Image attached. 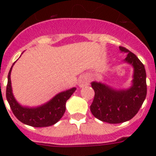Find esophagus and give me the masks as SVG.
I'll list each match as a JSON object with an SVG mask.
<instances>
[{"label":"esophagus","mask_w":156,"mask_h":156,"mask_svg":"<svg viewBox=\"0 0 156 156\" xmlns=\"http://www.w3.org/2000/svg\"><path fill=\"white\" fill-rule=\"evenodd\" d=\"M78 85H79L80 87L87 86V85H89V80L87 79L86 77H84V76L81 77L80 79L79 80V81H78Z\"/></svg>","instance_id":"esophagus-1"}]
</instances>
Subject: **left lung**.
Wrapping results in <instances>:
<instances>
[{"label": "left lung", "instance_id": "left-lung-1", "mask_svg": "<svg viewBox=\"0 0 156 156\" xmlns=\"http://www.w3.org/2000/svg\"><path fill=\"white\" fill-rule=\"evenodd\" d=\"M119 50L127 52L124 61L133 67L131 87L117 90L101 83H91L94 98L90 112L97 119L109 123H120L131 119L138 112L147 94L146 72L143 63L126 48L120 46Z\"/></svg>", "mask_w": 156, "mask_h": 156}]
</instances>
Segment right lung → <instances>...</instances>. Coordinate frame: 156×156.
Masks as SVG:
<instances>
[{
    "mask_svg": "<svg viewBox=\"0 0 156 156\" xmlns=\"http://www.w3.org/2000/svg\"><path fill=\"white\" fill-rule=\"evenodd\" d=\"M12 66L8 76L6 98L14 115L20 122L34 127H44L56 123L64 115L66 101L75 92L76 88L73 87L69 90L58 94L48 102L39 107H23L16 101L12 94L11 85V71Z\"/></svg>",
    "mask_w": 156,
    "mask_h": 156,
    "instance_id": "1",
    "label": "right lung"
}]
</instances>
